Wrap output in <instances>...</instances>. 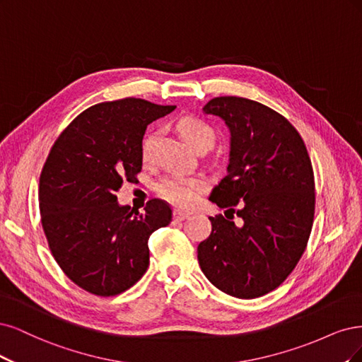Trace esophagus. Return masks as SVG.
<instances>
[{"instance_id":"esophagus-1","label":"esophagus","mask_w":362,"mask_h":362,"mask_svg":"<svg viewBox=\"0 0 362 362\" xmlns=\"http://www.w3.org/2000/svg\"><path fill=\"white\" fill-rule=\"evenodd\" d=\"M188 216H189L188 214L182 212V211H174V212H173V218L176 219V221H183V219H186Z\"/></svg>"}]
</instances>
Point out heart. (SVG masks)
Returning a JSON list of instances; mask_svg holds the SVG:
<instances>
[{
    "label": "heart",
    "instance_id": "b5f03b06",
    "mask_svg": "<svg viewBox=\"0 0 362 362\" xmlns=\"http://www.w3.org/2000/svg\"><path fill=\"white\" fill-rule=\"evenodd\" d=\"M179 129L194 148L202 144H214L215 132L211 126L198 119H185L180 122ZM156 132H148L141 143V158L150 164L155 158ZM207 188V180L203 176H171L159 183V194L174 206L191 207L197 203L198 197Z\"/></svg>",
    "mask_w": 362,
    "mask_h": 362
}]
</instances>
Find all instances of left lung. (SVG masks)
<instances>
[{"label": "left lung", "instance_id": "1", "mask_svg": "<svg viewBox=\"0 0 362 362\" xmlns=\"http://www.w3.org/2000/svg\"><path fill=\"white\" fill-rule=\"evenodd\" d=\"M203 112L226 123L230 151L226 177L209 197L226 216L209 218L212 233L198 245V263L224 293L259 298L281 284L305 251L316 202L311 160L295 127L259 102L215 98Z\"/></svg>", "mask_w": 362, "mask_h": 362}]
</instances>
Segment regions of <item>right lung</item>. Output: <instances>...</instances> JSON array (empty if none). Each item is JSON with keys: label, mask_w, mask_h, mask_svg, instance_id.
<instances>
[{"label": "right lung", "mask_w": 362, "mask_h": 362, "mask_svg": "<svg viewBox=\"0 0 362 362\" xmlns=\"http://www.w3.org/2000/svg\"><path fill=\"white\" fill-rule=\"evenodd\" d=\"M174 108L127 98L81 112L54 143L39 182L43 231L63 272L93 295L132 287L148 266V238L171 223L150 200L144 214L117 202L123 180L141 171L147 126Z\"/></svg>", "instance_id": "1"}]
</instances>
